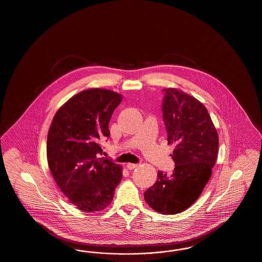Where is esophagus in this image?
I'll list each match as a JSON object with an SVG mask.
<instances>
[{
	"mask_svg": "<svg viewBox=\"0 0 262 262\" xmlns=\"http://www.w3.org/2000/svg\"><path fill=\"white\" fill-rule=\"evenodd\" d=\"M138 165H139V164H134V163H127V164H126V167H127V169H129V170H133V169L137 168Z\"/></svg>",
	"mask_w": 262,
	"mask_h": 262,
	"instance_id": "34e87169",
	"label": "esophagus"
}]
</instances>
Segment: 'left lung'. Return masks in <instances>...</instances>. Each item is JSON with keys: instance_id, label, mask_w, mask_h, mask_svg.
Listing matches in <instances>:
<instances>
[{"instance_id": "obj_1", "label": "left lung", "mask_w": 262, "mask_h": 262, "mask_svg": "<svg viewBox=\"0 0 262 262\" xmlns=\"http://www.w3.org/2000/svg\"><path fill=\"white\" fill-rule=\"evenodd\" d=\"M163 120L168 144L174 143L172 174L158 172L156 183L144 192L152 209L177 214L200 198L217 160L219 139L205 106L177 88L163 89Z\"/></svg>"}]
</instances>
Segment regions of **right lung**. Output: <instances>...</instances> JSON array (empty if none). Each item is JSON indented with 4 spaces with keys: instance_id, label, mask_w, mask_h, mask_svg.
<instances>
[{
    "instance_id": "1",
    "label": "right lung",
    "mask_w": 262,
    "mask_h": 262,
    "mask_svg": "<svg viewBox=\"0 0 262 262\" xmlns=\"http://www.w3.org/2000/svg\"><path fill=\"white\" fill-rule=\"evenodd\" d=\"M122 95L108 89L83 90L57 111L47 137V160L58 187L76 208L101 211L111 204L123 170L100 157L110 137L109 122Z\"/></svg>"
}]
</instances>
